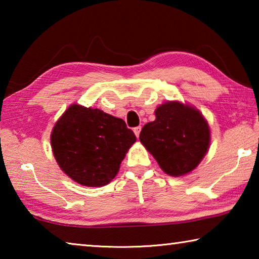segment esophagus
Segmentation results:
<instances>
[{
    "mask_svg": "<svg viewBox=\"0 0 259 259\" xmlns=\"http://www.w3.org/2000/svg\"><path fill=\"white\" fill-rule=\"evenodd\" d=\"M140 130H142V126H136V128H134V133L136 135V137H139V134H140Z\"/></svg>",
    "mask_w": 259,
    "mask_h": 259,
    "instance_id": "obj_1",
    "label": "esophagus"
}]
</instances>
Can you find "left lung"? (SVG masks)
<instances>
[{
    "mask_svg": "<svg viewBox=\"0 0 259 259\" xmlns=\"http://www.w3.org/2000/svg\"><path fill=\"white\" fill-rule=\"evenodd\" d=\"M154 113L155 120L140 131V143L166 175L190 174L209 150L208 121L198 108L178 100L160 105Z\"/></svg>",
    "mask_w": 259,
    "mask_h": 259,
    "instance_id": "left-lung-1",
    "label": "left lung"
}]
</instances>
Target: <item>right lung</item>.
Instances as JSON below:
<instances>
[{
    "instance_id": "1",
    "label": "right lung",
    "mask_w": 259,
    "mask_h": 259,
    "mask_svg": "<svg viewBox=\"0 0 259 259\" xmlns=\"http://www.w3.org/2000/svg\"><path fill=\"white\" fill-rule=\"evenodd\" d=\"M50 139L57 163L69 178L83 186L102 187L119 172L136 136L122 119L72 104L55 123Z\"/></svg>"
}]
</instances>
